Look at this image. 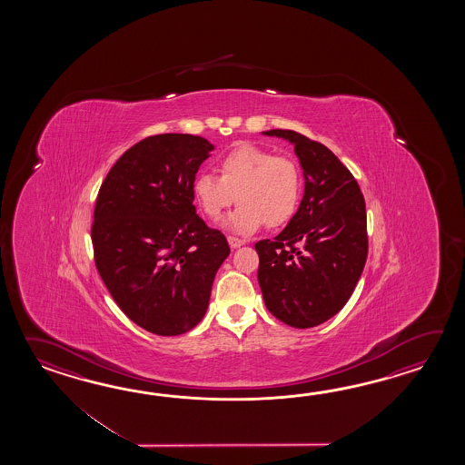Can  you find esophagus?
Listing matches in <instances>:
<instances>
[{"label": "esophagus", "mask_w": 465, "mask_h": 465, "mask_svg": "<svg viewBox=\"0 0 465 465\" xmlns=\"http://www.w3.org/2000/svg\"><path fill=\"white\" fill-rule=\"evenodd\" d=\"M229 246L232 247V249H237V247L244 246L246 244V241H242V239H237V237L229 236L228 237Z\"/></svg>", "instance_id": "obj_1"}]
</instances>
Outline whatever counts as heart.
Returning a JSON list of instances; mask_svg holds the SVG:
<instances>
[{
	"instance_id": "1",
	"label": "heart",
	"mask_w": 465,
	"mask_h": 465,
	"mask_svg": "<svg viewBox=\"0 0 465 465\" xmlns=\"http://www.w3.org/2000/svg\"><path fill=\"white\" fill-rule=\"evenodd\" d=\"M218 176L199 173L193 196L203 214L218 221L237 201L224 228L236 234L256 232L262 224L281 228L296 214L302 196V173L294 159L239 144L218 161Z\"/></svg>"
}]
</instances>
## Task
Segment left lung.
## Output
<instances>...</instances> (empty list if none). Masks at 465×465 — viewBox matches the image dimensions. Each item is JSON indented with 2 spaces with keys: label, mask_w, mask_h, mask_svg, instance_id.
Listing matches in <instances>:
<instances>
[{
  "label": "left lung",
  "mask_w": 465,
  "mask_h": 465,
  "mask_svg": "<svg viewBox=\"0 0 465 465\" xmlns=\"http://www.w3.org/2000/svg\"><path fill=\"white\" fill-rule=\"evenodd\" d=\"M262 134L294 146L304 196L281 234L256 242L257 281L272 316L297 329L316 327L346 306L362 274L366 201L351 171L324 144L289 129Z\"/></svg>",
  "instance_id": "8db88e82"
}]
</instances>
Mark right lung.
<instances>
[{"label":"right lung","instance_id":"right-lung-1","mask_svg":"<svg viewBox=\"0 0 465 465\" xmlns=\"http://www.w3.org/2000/svg\"><path fill=\"white\" fill-rule=\"evenodd\" d=\"M214 146L168 133L129 148L99 188L91 239L109 294L158 336L198 326L228 241L196 214L193 181Z\"/></svg>","mask_w":465,"mask_h":465}]
</instances>
